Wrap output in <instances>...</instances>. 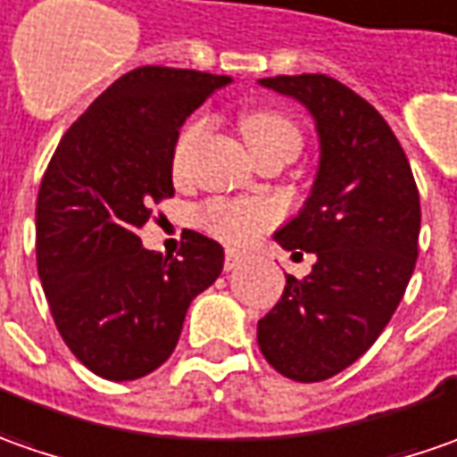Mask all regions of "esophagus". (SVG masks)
Wrapping results in <instances>:
<instances>
[{
	"instance_id": "1",
	"label": "esophagus",
	"mask_w": 457,
	"mask_h": 457,
	"mask_svg": "<svg viewBox=\"0 0 457 457\" xmlns=\"http://www.w3.org/2000/svg\"><path fill=\"white\" fill-rule=\"evenodd\" d=\"M245 255L243 253H237V250H228L225 253V270H235V268H240L243 265Z\"/></svg>"
}]
</instances>
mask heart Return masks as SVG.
Returning <instances> with one entry per match:
<instances>
[{
    "mask_svg": "<svg viewBox=\"0 0 457 457\" xmlns=\"http://www.w3.org/2000/svg\"><path fill=\"white\" fill-rule=\"evenodd\" d=\"M202 131L199 123H192L189 129H184L179 144H177V166L184 162L187 151L192 146V141L197 138ZM240 131H243L247 149H258L265 144H276V141H286L298 149L301 144V134L295 129L288 116L278 113V111H268V108H258V111H247L240 119ZM207 229L214 237H220L228 245H247L258 237L262 229H268L278 220V207L268 199H235V202H212L204 214H202Z\"/></svg>",
    "mask_w": 457,
    "mask_h": 457,
    "instance_id": "heart-1",
    "label": "heart"
}]
</instances>
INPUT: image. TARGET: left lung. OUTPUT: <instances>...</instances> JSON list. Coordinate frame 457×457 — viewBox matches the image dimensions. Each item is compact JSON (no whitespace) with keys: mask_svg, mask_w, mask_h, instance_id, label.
Instances as JSON below:
<instances>
[{"mask_svg":"<svg viewBox=\"0 0 457 457\" xmlns=\"http://www.w3.org/2000/svg\"><path fill=\"white\" fill-rule=\"evenodd\" d=\"M258 83L306 105L321 151L303 207L273 235L316 262L303 280L286 276L258 344L283 377L321 382L354 364L400 306L415 270L420 195L397 136L352 87L319 72Z\"/></svg>","mask_w":457,"mask_h":457,"instance_id":"8db88e82","label":"left lung"}]
</instances>
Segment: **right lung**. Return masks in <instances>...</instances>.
Returning <instances> with one entry per match:
<instances>
[{"mask_svg": "<svg viewBox=\"0 0 457 457\" xmlns=\"http://www.w3.org/2000/svg\"><path fill=\"white\" fill-rule=\"evenodd\" d=\"M228 75L144 65L120 75L60 138L37 195V273L62 341L87 370L129 382L159 370L225 250L192 232L181 258L141 245L174 195L179 129Z\"/></svg>", "mask_w": 457, "mask_h": 457, "instance_id": "obj_1", "label": "right lung"}]
</instances>
